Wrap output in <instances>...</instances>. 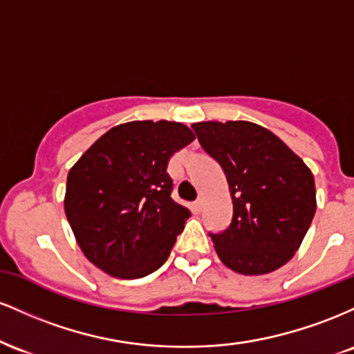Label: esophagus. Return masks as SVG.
Returning <instances> with one entry per match:
<instances>
[{
  "instance_id": "34e87169",
  "label": "esophagus",
  "mask_w": 354,
  "mask_h": 354,
  "mask_svg": "<svg viewBox=\"0 0 354 354\" xmlns=\"http://www.w3.org/2000/svg\"><path fill=\"white\" fill-rule=\"evenodd\" d=\"M203 206H205V201H203V198H198V200L193 203V211L194 213H201Z\"/></svg>"
}]
</instances>
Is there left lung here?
<instances>
[{"label":"left lung","instance_id":"obj_1","mask_svg":"<svg viewBox=\"0 0 354 354\" xmlns=\"http://www.w3.org/2000/svg\"><path fill=\"white\" fill-rule=\"evenodd\" d=\"M225 171L233 219L209 233L223 265L239 274H266L286 265L316 211L311 169L274 133L250 121L191 124Z\"/></svg>","mask_w":354,"mask_h":354}]
</instances>
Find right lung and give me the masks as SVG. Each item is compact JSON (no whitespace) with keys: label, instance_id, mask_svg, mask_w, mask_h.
I'll return each mask as SVG.
<instances>
[{"label":"right lung","instance_id":"add662e5","mask_svg":"<svg viewBox=\"0 0 354 354\" xmlns=\"http://www.w3.org/2000/svg\"><path fill=\"white\" fill-rule=\"evenodd\" d=\"M194 140L178 121H129L98 138L68 173L64 213L104 273L136 279L168 259L189 209L171 200L169 158Z\"/></svg>","mask_w":354,"mask_h":354}]
</instances>
